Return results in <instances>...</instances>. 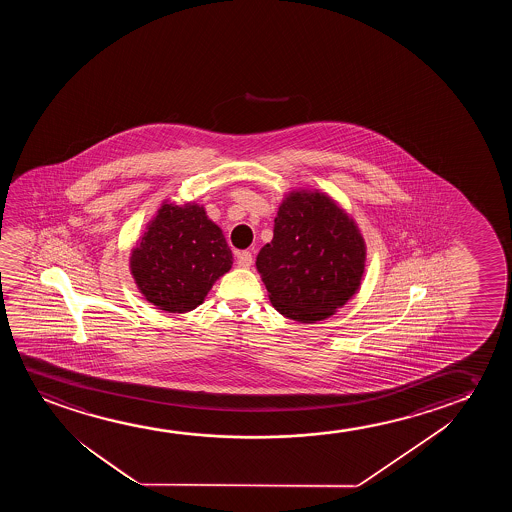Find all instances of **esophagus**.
<instances>
[{
  "instance_id": "esophagus-1",
  "label": "esophagus",
  "mask_w": 512,
  "mask_h": 512,
  "mask_svg": "<svg viewBox=\"0 0 512 512\" xmlns=\"http://www.w3.org/2000/svg\"><path fill=\"white\" fill-rule=\"evenodd\" d=\"M253 257L250 252H238V266L250 267L252 266Z\"/></svg>"
}]
</instances>
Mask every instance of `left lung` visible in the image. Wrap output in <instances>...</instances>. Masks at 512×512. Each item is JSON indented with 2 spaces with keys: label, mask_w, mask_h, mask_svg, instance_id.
Masks as SVG:
<instances>
[{
  "label": "left lung",
  "mask_w": 512,
  "mask_h": 512,
  "mask_svg": "<svg viewBox=\"0 0 512 512\" xmlns=\"http://www.w3.org/2000/svg\"><path fill=\"white\" fill-rule=\"evenodd\" d=\"M255 266L276 311L294 322L336 315L362 285L367 246L357 222L320 190L285 194Z\"/></svg>",
  "instance_id": "1"
}]
</instances>
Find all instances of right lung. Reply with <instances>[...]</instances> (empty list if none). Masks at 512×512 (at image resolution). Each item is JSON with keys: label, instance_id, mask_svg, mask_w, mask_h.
<instances>
[{"label": "right lung", "instance_id": "1", "mask_svg": "<svg viewBox=\"0 0 512 512\" xmlns=\"http://www.w3.org/2000/svg\"><path fill=\"white\" fill-rule=\"evenodd\" d=\"M232 252L203 204L162 201L129 255L140 294L166 313L203 304L215 281L229 273Z\"/></svg>", "mask_w": 512, "mask_h": 512}]
</instances>
